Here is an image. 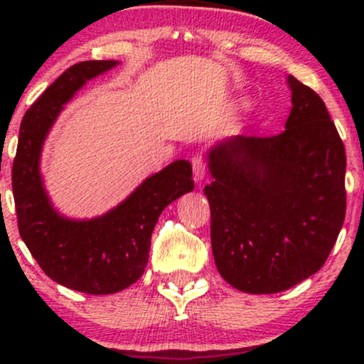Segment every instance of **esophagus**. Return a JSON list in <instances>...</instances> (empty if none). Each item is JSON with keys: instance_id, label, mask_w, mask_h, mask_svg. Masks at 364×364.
I'll return each mask as SVG.
<instances>
[{"instance_id": "esophagus-1", "label": "esophagus", "mask_w": 364, "mask_h": 364, "mask_svg": "<svg viewBox=\"0 0 364 364\" xmlns=\"http://www.w3.org/2000/svg\"><path fill=\"white\" fill-rule=\"evenodd\" d=\"M191 166H193L195 181L202 183V179L205 178V171H207V166H205V161H203V157L195 156L193 159H191Z\"/></svg>"}]
</instances>
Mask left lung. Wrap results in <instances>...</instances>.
Wrapping results in <instances>:
<instances>
[{
    "label": "left lung",
    "mask_w": 364,
    "mask_h": 364,
    "mask_svg": "<svg viewBox=\"0 0 364 364\" xmlns=\"http://www.w3.org/2000/svg\"><path fill=\"white\" fill-rule=\"evenodd\" d=\"M292 109L272 136L208 152L210 241L224 281L274 294L318 272L346 217V149L320 95L287 77Z\"/></svg>",
    "instance_id": "1"
}]
</instances>
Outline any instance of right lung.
<instances>
[{
  "mask_svg": "<svg viewBox=\"0 0 364 364\" xmlns=\"http://www.w3.org/2000/svg\"><path fill=\"white\" fill-rule=\"evenodd\" d=\"M116 65L82 61L60 75L25 112L11 169L18 231L28 252L54 282L87 294H112L139 281L159 215L195 186L191 164L179 159L101 217L66 219L53 208L39 171L46 136L75 92Z\"/></svg>",
  "mask_w": 364,
  "mask_h": 364,
  "instance_id": "obj_1",
  "label": "right lung"
}]
</instances>
